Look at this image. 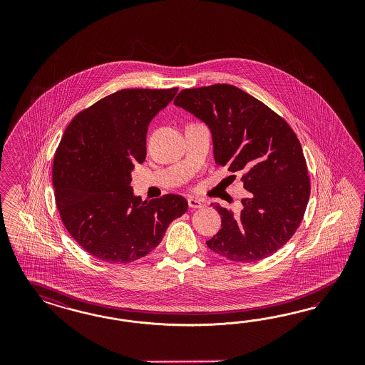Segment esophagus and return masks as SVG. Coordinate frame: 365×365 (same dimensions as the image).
<instances>
[{"instance_id": "obj_1", "label": "esophagus", "mask_w": 365, "mask_h": 365, "mask_svg": "<svg viewBox=\"0 0 365 365\" xmlns=\"http://www.w3.org/2000/svg\"><path fill=\"white\" fill-rule=\"evenodd\" d=\"M187 202L190 209H200V207L203 206V203H202L199 199L188 198Z\"/></svg>"}]
</instances>
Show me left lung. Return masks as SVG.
I'll list each match as a JSON object with an SVG mask.
<instances>
[{
	"label": "left lung",
	"mask_w": 365,
	"mask_h": 365,
	"mask_svg": "<svg viewBox=\"0 0 365 365\" xmlns=\"http://www.w3.org/2000/svg\"><path fill=\"white\" fill-rule=\"evenodd\" d=\"M174 104L209 127L215 163L240 173L249 192L241 212L212 205L222 227L206 242L209 249L237 262L276 253L297 230L309 200L296 133L262 101L230 84L183 89Z\"/></svg>",
	"instance_id": "1"
}]
</instances>
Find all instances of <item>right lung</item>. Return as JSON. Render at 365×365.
I'll return each instance as SVG.
<instances>
[{
    "mask_svg": "<svg viewBox=\"0 0 365 365\" xmlns=\"http://www.w3.org/2000/svg\"><path fill=\"white\" fill-rule=\"evenodd\" d=\"M177 92L118 91L78 113L57 147L52 179L61 221L101 261L127 264L148 255L187 211L180 195L142 200L131 187L135 163L147 154L148 124Z\"/></svg>",
    "mask_w": 365,
    "mask_h": 365,
    "instance_id": "add662e5",
    "label": "right lung"
}]
</instances>
